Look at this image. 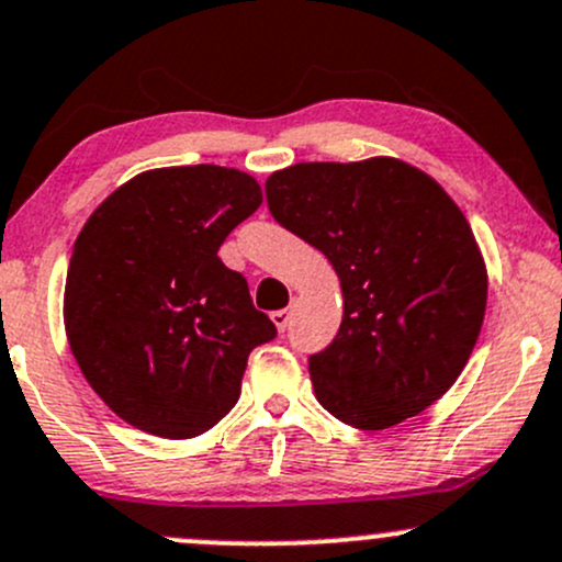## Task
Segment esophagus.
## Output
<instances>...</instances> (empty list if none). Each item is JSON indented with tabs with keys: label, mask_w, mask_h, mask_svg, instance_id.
<instances>
[{
	"label": "esophagus",
	"mask_w": 562,
	"mask_h": 562,
	"mask_svg": "<svg viewBox=\"0 0 562 562\" xmlns=\"http://www.w3.org/2000/svg\"><path fill=\"white\" fill-rule=\"evenodd\" d=\"M271 323H274V326L280 328V330H285L288 323H291V310H277V312H271Z\"/></svg>",
	"instance_id": "obj_1"
}]
</instances>
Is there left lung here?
I'll use <instances>...</instances> for the list:
<instances>
[{"instance_id":"8db88e82","label":"left lung","mask_w":562,"mask_h":562,"mask_svg":"<svg viewBox=\"0 0 562 562\" xmlns=\"http://www.w3.org/2000/svg\"><path fill=\"white\" fill-rule=\"evenodd\" d=\"M271 217L339 274L336 339L310 356L336 420L382 430L439 401L480 336L487 271L458 204L395 158L296 164L266 180Z\"/></svg>"}]
</instances>
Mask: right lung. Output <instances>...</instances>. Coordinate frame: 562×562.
<instances>
[{"label": "right lung", "mask_w": 562, "mask_h": 562, "mask_svg": "<svg viewBox=\"0 0 562 562\" xmlns=\"http://www.w3.org/2000/svg\"><path fill=\"white\" fill-rule=\"evenodd\" d=\"M236 169L137 175L75 241L64 326L88 385L121 420L191 439L232 412L247 356L277 336L217 250L261 206Z\"/></svg>", "instance_id": "1"}]
</instances>
